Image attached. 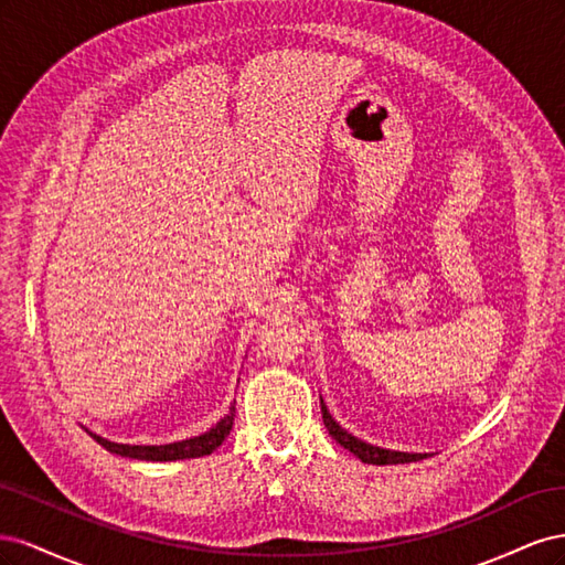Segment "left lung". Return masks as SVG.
Here are the masks:
<instances>
[{"label":"left lung","mask_w":565,"mask_h":565,"mask_svg":"<svg viewBox=\"0 0 565 565\" xmlns=\"http://www.w3.org/2000/svg\"><path fill=\"white\" fill-rule=\"evenodd\" d=\"M320 409H322V422L328 426L330 436L339 443L341 448H347L349 452H353L358 459L365 461V465H407V461H419L426 457V452H398V450H386V448H377L370 446V443L355 438L353 434H349L347 429H341L339 422L332 419V415L324 407L322 398H320Z\"/></svg>","instance_id":"obj_1"}]
</instances>
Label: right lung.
Instances as JSON below:
<instances>
[{
  "label": "right lung",
  "mask_w": 565,
  "mask_h": 565,
  "mask_svg": "<svg viewBox=\"0 0 565 565\" xmlns=\"http://www.w3.org/2000/svg\"><path fill=\"white\" fill-rule=\"evenodd\" d=\"M233 419H235V407H231L228 415L221 417L210 431H204L193 438H185V440L167 443V446H127V443H113L104 436L92 434L89 429L87 431L98 443V446H104L108 452L131 457V459H146V461H174V459H191V457L212 455L231 434Z\"/></svg>",
  "instance_id": "obj_1"
}]
</instances>
